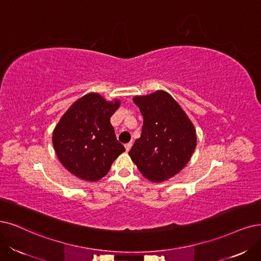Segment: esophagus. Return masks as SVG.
Listing matches in <instances>:
<instances>
[{"mask_svg":"<svg viewBox=\"0 0 261 261\" xmlns=\"http://www.w3.org/2000/svg\"><path fill=\"white\" fill-rule=\"evenodd\" d=\"M131 146H132V143H131V142H130V143H127V144H124V147H125V150H127V151L130 150Z\"/></svg>","mask_w":261,"mask_h":261,"instance_id":"esophagus-1","label":"esophagus"}]
</instances>
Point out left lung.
<instances>
[{
	"instance_id": "1",
	"label": "left lung",
	"mask_w": 261,
	"mask_h": 261,
	"mask_svg": "<svg viewBox=\"0 0 261 261\" xmlns=\"http://www.w3.org/2000/svg\"><path fill=\"white\" fill-rule=\"evenodd\" d=\"M143 115L141 138L129 155L144 177L167 180L184 168L197 144L196 130L172 96L157 91L133 98Z\"/></svg>"
}]
</instances>
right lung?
Returning <instances> with one entry per match:
<instances>
[{"label":"right lung","instance_id":"1","mask_svg":"<svg viewBox=\"0 0 261 261\" xmlns=\"http://www.w3.org/2000/svg\"><path fill=\"white\" fill-rule=\"evenodd\" d=\"M119 104L118 100L108 102L98 93L86 94L56 125L53 134L56 153L75 176L89 181L101 179L125 150L111 124Z\"/></svg>","mask_w":261,"mask_h":261}]
</instances>
